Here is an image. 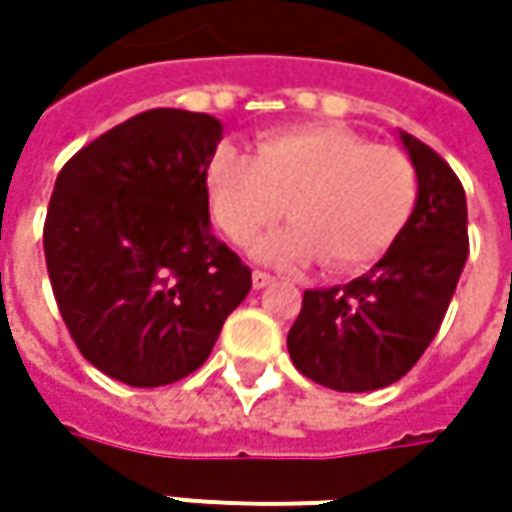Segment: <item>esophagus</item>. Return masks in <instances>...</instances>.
<instances>
[{
  "instance_id": "esophagus-1",
  "label": "esophagus",
  "mask_w": 512,
  "mask_h": 512,
  "mask_svg": "<svg viewBox=\"0 0 512 512\" xmlns=\"http://www.w3.org/2000/svg\"><path fill=\"white\" fill-rule=\"evenodd\" d=\"M270 282H273L270 273H265V270H253V287H256V290H262V287H267Z\"/></svg>"
}]
</instances>
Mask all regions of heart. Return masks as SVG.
I'll return each mask as SVG.
<instances>
[{
  "label": "heart",
  "instance_id": "obj_1",
  "mask_svg": "<svg viewBox=\"0 0 512 512\" xmlns=\"http://www.w3.org/2000/svg\"><path fill=\"white\" fill-rule=\"evenodd\" d=\"M207 202L230 242L247 245L287 207L293 225L265 236V262H310L350 273L399 242L419 202V170L399 148L344 125L267 133L256 153L222 148L207 168Z\"/></svg>",
  "mask_w": 512,
  "mask_h": 512
}]
</instances>
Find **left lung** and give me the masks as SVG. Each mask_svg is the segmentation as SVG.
I'll return each mask as SVG.
<instances>
[{
	"label": "left lung",
	"instance_id": "obj_1",
	"mask_svg": "<svg viewBox=\"0 0 512 512\" xmlns=\"http://www.w3.org/2000/svg\"><path fill=\"white\" fill-rule=\"evenodd\" d=\"M402 145L419 170V202L399 242L347 285L305 290L287 333L296 370L339 393L399 382L442 327L467 262V199L453 168L416 136Z\"/></svg>",
	"mask_w": 512,
	"mask_h": 512
}]
</instances>
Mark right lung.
Returning <instances> with one entry per match:
<instances>
[{"mask_svg": "<svg viewBox=\"0 0 512 512\" xmlns=\"http://www.w3.org/2000/svg\"><path fill=\"white\" fill-rule=\"evenodd\" d=\"M222 122L156 108L110 128L59 170L45 262L79 353L130 387L207 362L250 293V267L210 233L207 168Z\"/></svg>", "mask_w": 512, "mask_h": 512, "instance_id": "1", "label": "right lung"}]
</instances>
